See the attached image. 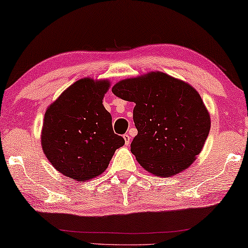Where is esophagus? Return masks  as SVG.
<instances>
[{
  "instance_id": "obj_1",
  "label": "esophagus",
  "mask_w": 248,
  "mask_h": 248,
  "mask_svg": "<svg viewBox=\"0 0 248 248\" xmlns=\"http://www.w3.org/2000/svg\"><path fill=\"white\" fill-rule=\"evenodd\" d=\"M124 139L125 146H129V143H130V136H129L128 134H125V135H124Z\"/></svg>"
}]
</instances>
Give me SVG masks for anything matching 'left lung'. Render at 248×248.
I'll use <instances>...</instances> for the list:
<instances>
[{"mask_svg":"<svg viewBox=\"0 0 248 248\" xmlns=\"http://www.w3.org/2000/svg\"><path fill=\"white\" fill-rule=\"evenodd\" d=\"M117 97L135 102L138 130L131 153L148 172L171 177L193 164L210 130V116L195 88L167 73L151 71L121 80Z\"/></svg>","mask_w":248,"mask_h":248,"instance_id":"obj_1","label":"left lung"}]
</instances>
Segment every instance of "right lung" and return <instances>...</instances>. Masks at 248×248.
<instances>
[{"label": "right lung", "mask_w": 248, "mask_h": 248, "mask_svg": "<svg viewBox=\"0 0 248 248\" xmlns=\"http://www.w3.org/2000/svg\"><path fill=\"white\" fill-rule=\"evenodd\" d=\"M110 81L82 78L66 88L44 113L41 146L62 175L88 182L101 175L124 140L112 130L102 100Z\"/></svg>", "instance_id": "obj_1"}]
</instances>
